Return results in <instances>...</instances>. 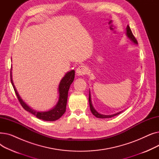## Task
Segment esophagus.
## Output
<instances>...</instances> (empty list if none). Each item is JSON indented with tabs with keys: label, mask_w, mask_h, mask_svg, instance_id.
<instances>
[{
	"label": "esophagus",
	"mask_w": 159,
	"mask_h": 159,
	"mask_svg": "<svg viewBox=\"0 0 159 159\" xmlns=\"http://www.w3.org/2000/svg\"><path fill=\"white\" fill-rule=\"evenodd\" d=\"M86 72H87L86 67L83 65L79 66L76 70V75L77 76H82V75L86 74Z\"/></svg>",
	"instance_id": "1"
}]
</instances>
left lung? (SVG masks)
<instances>
[{
  "mask_svg": "<svg viewBox=\"0 0 159 159\" xmlns=\"http://www.w3.org/2000/svg\"><path fill=\"white\" fill-rule=\"evenodd\" d=\"M126 36H127V37L132 42V43H133V44H138V43H137V40H136V39H135V37H134V35H133V33H132V31H131V29H130V28H129V26H127V27H126ZM89 107H90V110H91V113H92V114L93 115H95L96 117H97V118H99V119H106V118H111V117H113V116H116V115H119V114H120V113H121L123 111H119V112H118V113H115V114H112V115H103V114H101V113H99L98 111H97V110L95 109L94 108V107H93V104H92V102H91V93H90V90H89Z\"/></svg>",
  "mask_w": 159,
  "mask_h": 159,
  "instance_id": "left-lung-1",
  "label": "left lung"
}]
</instances>
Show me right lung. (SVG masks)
I'll return each instance as SVG.
<instances>
[{"instance_id":"1","label":"right lung","mask_w":159,"mask_h":159,"mask_svg":"<svg viewBox=\"0 0 159 159\" xmlns=\"http://www.w3.org/2000/svg\"><path fill=\"white\" fill-rule=\"evenodd\" d=\"M11 70L12 68H11L10 71L11 84L15 91L16 97H17L20 103L21 104L22 106L24 107L25 110H26L33 115H35L38 119L43 120L44 121H55L61 117L66 111L68 91L75 78V70H71L67 72L64 75V77L61 79L58 88V101L57 104L52 109L46 111H37L36 110H34L23 101L14 85L12 79Z\"/></svg>"}]
</instances>
